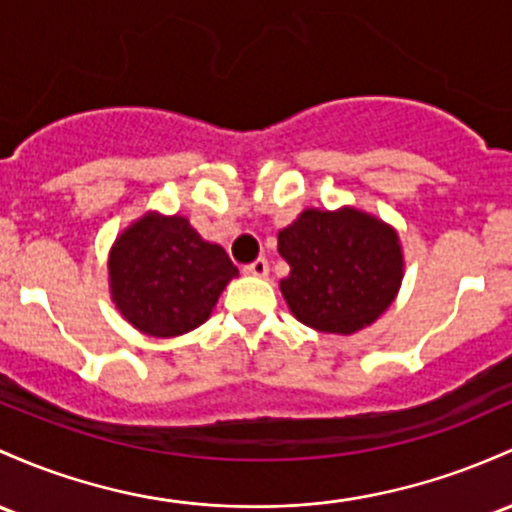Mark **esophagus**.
<instances>
[{
  "label": "esophagus",
  "instance_id": "34e87169",
  "mask_svg": "<svg viewBox=\"0 0 512 512\" xmlns=\"http://www.w3.org/2000/svg\"><path fill=\"white\" fill-rule=\"evenodd\" d=\"M245 274H250V277H267L269 274V262L265 257H257L255 262H250V265L243 267Z\"/></svg>",
  "mask_w": 512,
  "mask_h": 512
}]
</instances>
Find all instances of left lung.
Masks as SVG:
<instances>
[{
  "label": "left lung",
  "mask_w": 512,
  "mask_h": 512,
  "mask_svg": "<svg viewBox=\"0 0 512 512\" xmlns=\"http://www.w3.org/2000/svg\"><path fill=\"white\" fill-rule=\"evenodd\" d=\"M279 255L291 267L279 282L291 313L320 333L350 335L372 325L403 279L398 235L355 209L303 211L279 230Z\"/></svg>",
  "instance_id": "8db88e82"
}]
</instances>
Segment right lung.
<instances>
[{"mask_svg": "<svg viewBox=\"0 0 512 512\" xmlns=\"http://www.w3.org/2000/svg\"><path fill=\"white\" fill-rule=\"evenodd\" d=\"M235 274L226 250L201 240L182 216L148 213L116 240L109 257L114 303L128 323L155 338L204 323Z\"/></svg>", "mask_w": 512, "mask_h": 512, "instance_id": "1", "label": "right lung"}]
</instances>
